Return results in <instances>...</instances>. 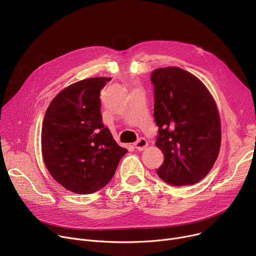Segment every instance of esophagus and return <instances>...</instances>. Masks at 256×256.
Here are the masks:
<instances>
[{"label": "esophagus", "mask_w": 256, "mask_h": 256, "mask_svg": "<svg viewBox=\"0 0 256 256\" xmlns=\"http://www.w3.org/2000/svg\"><path fill=\"white\" fill-rule=\"evenodd\" d=\"M147 145H148V142H147L144 138H140L137 142L134 143V146H135V148L138 150H145Z\"/></svg>", "instance_id": "obj_1"}]
</instances>
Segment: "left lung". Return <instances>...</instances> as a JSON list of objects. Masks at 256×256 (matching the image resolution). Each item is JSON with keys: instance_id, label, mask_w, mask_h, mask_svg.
I'll use <instances>...</instances> for the list:
<instances>
[{"instance_id": "8db88e82", "label": "left lung", "mask_w": 256, "mask_h": 256, "mask_svg": "<svg viewBox=\"0 0 256 256\" xmlns=\"http://www.w3.org/2000/svg\"><path fill=\"white\" fill-rule=\"evenodd\" d=\"M156 145L164 154L158 176L171 186H190L208 176L218 158L221 124L206 87L178 67L152 72Z\"/></svg>"}]
</instances>
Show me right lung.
Instances as JSON below:
<instances>
[{
    "label": "right lung",
    "instance_id": "right-lung-1",
    "mask_svg": "<svg viewBox=\"0 0 256 256\" xmlns=\"http://www.w3.org/2000/svg\"><path fill=\"white\" fill-rule=\"evenodd\" d=\"M110 80L90 78L68 86L52 100L44 115V164L54 180L76 194L100 190L128 152L102 124L100 93Z\"/></svg>",
    "mask_w": 256,
    "mask_h": 256
}]
</instances>
